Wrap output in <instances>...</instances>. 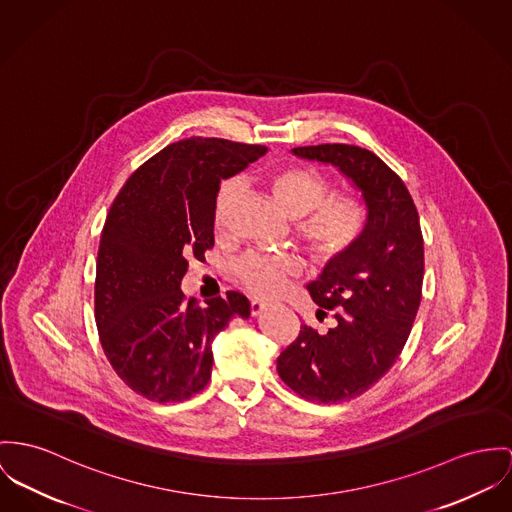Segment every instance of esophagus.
<instances>
[{"mask_svg":"<svg viewBox=\"0 0 512 512\" xmlns=\"http://www.w3.org/2000/svg\"><path fill=\"white\" fill-rule=\"evenodd\" d=\"M265 310H267V304H265V302H259V300H253V302H251V315H253V317L263 314Z\"/></svg>","mask_w":512,"mask_h":512,"instance_id":"34e87169","label":"esophagus"}]
</instances>
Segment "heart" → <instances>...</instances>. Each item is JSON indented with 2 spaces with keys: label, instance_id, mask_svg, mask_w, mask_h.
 I'll return each mask as SVG.
<instances>
[{
  "label": "heart",
  "instance_id": "1",
  "mask_svg": "<svg viewBox=\"0 0 512 512\" xmlns=\"http://www.w3.org/2000/svg\"><path fill=\"white\" fill-rule=\"evenodd\" d=\"M241 179L232 177L218 189L214 202V224L224 228ZM278 204L294 220H304L300 232L317 261H333L351 251L366 226L364 206L351 197L331 198V183L310 167H288L273 179ZM300 273L296 259L288 255L247 253L236 263L243 286L257 296H273L290 278Z\"/></svg>",
  "mask_w": 512,
  "mask_h": 512
}]
</instances>
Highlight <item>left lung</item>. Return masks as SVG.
<instances>
[{"label": "left lung", "mask_w": 512, "mask_h": 512, "mask_svg": "<svg viewBox=\"0 0 512 512\" xmlns=\"http://www.w3.org/2000/svg\"><path fill=\"white\" fill-rule=\"evenodd\" d=\"M292 154L337 167L362 193L366 226L353 249L308 284L317 314L335 310V327L321 335L302 325L276 370L308 401H349L394 366L411 333L425 271L419 214L403 181L364 148L321 144Z\"/></svg>", "instance_id": "1"}]
</instances>
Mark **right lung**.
Here are the masks:
<instances>
[{
	"label": "right lung",
	"mask_w": 512,
	"mask_h": 512,
	"mask_svg": "<svg viewBox=\"0 0 512 512\" xmlns=\"http://www.w3.org/2000/svg\"><path fill=\"white\" fill-rule=\"evenodd\" d=\"M267 154L265 146L187 138L140 165L120 189L103 226L95 321L120 380L146 399L167 403L198 394L212 374V341L249 300H187L189 259L214 245V202L222 179Z\"/></svg>",
	"instance_id": "1"
}]
</instances>
